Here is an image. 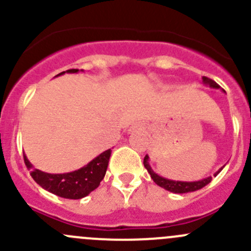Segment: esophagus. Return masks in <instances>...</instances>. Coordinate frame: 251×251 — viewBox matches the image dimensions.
Returning a JSON list of instances; mask_svg holds the SVG:
<instances>
[{"instance_id": "1", "label": "esophagus", "mask_w": 251, "mask_h": 251, "mask_svg": "<svg viewBox=\"0 0 251 251\" xmlns=\"http://www.w3.org/2000/svg\"><path fill=\"white\" fill-rule=\"evenodd\" d=\"M144 130V126H143V124H135V125H132L131 126V128H130V131L131 132H140V131H143Z\"/></svg>"}]
</instances>
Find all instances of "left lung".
<instances>
[{"label":"left lung","instance_id":"8db88e82","mask_svg":"<svg viewBox=\"0 0 251 251\" xmlns=\"http://www.w3.org/2000/svg\"><path fill=\"white\" fill-rule=\"evenodd\" d=\"M203 82L206 83V85H209L211 88H220V86L217 85L214 80H211V78H209V77L203 76ZM148 160H149V156L146 155L144 156L143 164H144V168L147 169V171H148L149 175H151V177L153 178V181L155 182L158 186H160L161 188L166 189V191H169V192H173V193H188V192L198 191V189H201L203 187L206 186V184H209L212 179L211 176L201 179V181H194V182L174 181V179L164 178V177L159 176L158 174H155L153 170H151ZM221 170H222V168L220 169L217 173H215L214 176H217Z\"/></svg>","mask_w":251,"mask_h":251}]
</instances>
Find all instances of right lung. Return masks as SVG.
Masks as SVG:
<instances>
[{"label": "right lung", "mask_w": 251, "mask_h": 251, "mask_svg": "<svg viewBox=\"0 0 251 251\" xmlns=\"http://www.w3.org/2000/svg\"><path fill=\"white\" fill-rule=\"evenodd\" d=\"M78 69H69L67 73H77ZM65 72L58 75H63ZM57 75V76H58ZM111 151H103L83 168L68 174H47L32 168L26 155H24V163L30 170V175L37 184L50 193L67 199H81L88 196L100 186L104 178L109 163Z\"/></svg>", "instance_id": "1"}]
</instances>
